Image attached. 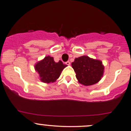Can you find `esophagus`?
<instances>
[{
	"mask_svg": "<svg viewBox=\"0 0 131 131\" xmlns=\"http://www.w3.org/2000/svg\"><path fill=\"white\" fill-rule=\"evenodd\" d=\"M65 64H67V65H70V62L69 61H67V62H66V63H65Z\"/></svg>",
	"mask_w": 131,
	"mask_h": 131,
	"instance_id": "obj_1",
	"label": "esophagus"
}]
</instances>
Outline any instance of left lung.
<instances>
[{"instance_id": "1", "label": "left lung", "mask_w": 131, "mask_h": 131, "mask_svg": "<svg viewBox=\"0 0 131 131\" xmlns=\"http://www.w3.org/2000/svg\"><path fill=\"white\" fill-rule=\"evenodd\" d=\"M71 66L76 73L78 82L85 86L98 83L104 75V66L102 61L88 56L75 58L71 63Z\"/></svg>"}]
</instances>
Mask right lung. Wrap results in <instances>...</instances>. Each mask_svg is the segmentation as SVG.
<instances>
[{"label":"right lung","instance_id":"add662e5","mask_svg":"<svg viewBox=\"0 0 131 131\" xmlns=\"http://www.w3.org/2000/svg\"><path fill=\"white\" fill-rule=\"evenodd\" d=\"M66 67H67V64H63L60 60L56 63L53 57L47 56L37 62L34 65V68L39 74V80L41 82L50 83L56 82Z\"/></svg>","mask_w":131,"mask_h":131}]
</instances>
